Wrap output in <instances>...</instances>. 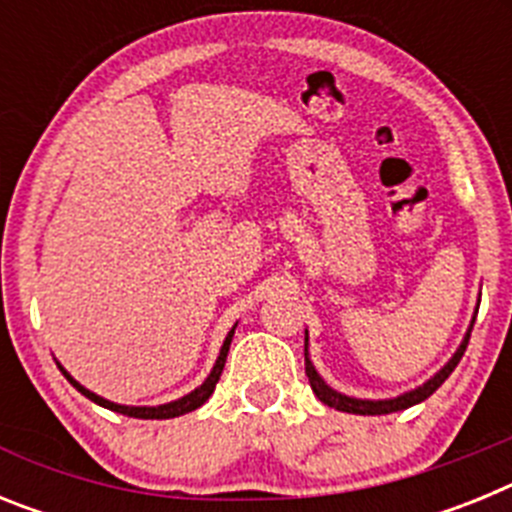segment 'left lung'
<instances>
[{
	"label": "left lung",
	"mask_w": 512,
	"mask_h": 512,
	"mask_svg": "<svg viewBox=\"0 0 512 512\" xmlns=\"http://www.w3.org/2000/svg\"><path fill=\"white\" fill-rule=\"evenodd\" d=\"M477 310H479V302H477V307H474L472 323H469L467 333H464V338H461L459 348H456L454 354H451V359L446 361V364H443L431 379H425L423 384H418V387H413V390H408V392H402V395L382 397V400H369V397H351V395H343V392L333 390V387H330V384L325 382L323 377H320L318 369H315V364H312L310 351H307V346H310L307 341H310V338H307V330H305V374H307V379H310L312 392H315V397H318L320 402H325L328 408H336V410H341V413L390 415V413H397V410L413 408V405H418V402L428 400V397H431L433 392H436L438 387L446 382V379H449V374L456 369V364H459L461 356H464V351H467L469 333H472V328H474V318H477Z\"/></svg>",
	"instance_id": "left-lung-1"
}]
</instances>
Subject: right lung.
Here are the masks:
<instances>
[{"label": "right lung", "mask_w": 512, "mask_h": 512, "mask_svg": "<svg viewBox=\"0 0 512 512\" xmlns=\"http://www.w3.org/2000/svg\"><path fill=\"white\" fill-rule=\"evenodd\" d=\"M238 325V323H235ZM235 325L228 330V336H225L223 346H220V354H217L215 364H212L210 374L205 377V382L200 384V387H194L192 392H187L184 397H179V400H171V402H164V405H120V402H112L107 400V397H99L97 392L87 390L84 384L76 382L74 377H71L66 369L61 366V361H56L58 369H61V374L66 379H69L71 384H74L76 390L81 392L84 397H89L92 402H97V405H102V408L112 410V413H120V415H128V418H140V420H166V418H179V415H187L192 413V410L202 408L207 400H210V395L215 392V384L217 379H220V374H223V366H225V359H228V348H230V341H233V333H235Z\"/></svg>", "instance_id": "1"}]
</instances>
